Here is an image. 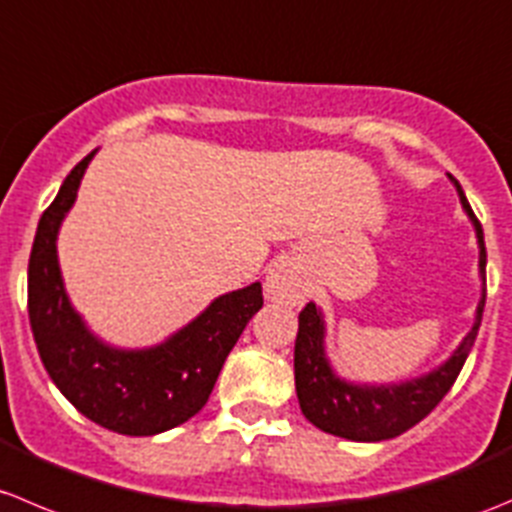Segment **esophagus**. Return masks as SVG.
<instances>
[{
  "instance_id": "esophagus-1",
  "label": "esophagus",
  "mask_w": 512,
  "mask_h": 512,
  "mask_svg": "<svg viewBox=\"0 0 512 512\" xmlns=\"http://www.w3.org/2000/svg\"><path fill=\"white\" fill-rule=\"evenodd\" d=\"M266 293L271 298H276V301L286 303H298L303 298L301 278H298L296 266L288 258H281V261L273 263V268L266 276Z\"/></svg>"
}]
</instances>
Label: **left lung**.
Instances as JSON below:
<instances>
[{"label": "left lung", "mask_w": 512, "mask_h": 512, "mask_svg": "<svg viewBox=\"0 0 512 512\" xmlns=\"http://www.w3.org/2000/svg\"><path fill=\"white\" fill-rule=\"evenodd\" d=\"M450 181L458 189L460 204H463L468 219L473 221L475 236H478V268L480 281H483V296H480L478 311H475L473 328L460 341L453 356L426 376L403 383H386V386H361V383L343 381L336 376L326 358V346H323L326 323H323L321 308H316L313 301L306 303V308L298 313L293 373H296V393L303 416L313 426L321 428L323 433L358 440V443H378V440L396 438V435L406 433L408 428L421 423L443 401V396L458 378L460 368H463L465 358L473 348L475 336H478L485 308V241L480 221L475 219L463 189L453 176H450Z\"/></svg>", "instance_id": "1"}]
</instances>
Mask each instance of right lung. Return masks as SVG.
<instances>
[{
  "label": "right lung",
  "instance_id": "add662e5",
  "mask_svg": "<svg viewBox=\"0 0 512 512\" xmlns=\"http://www.w3.org/2000/svg\"><path fill=\"white\" fill-rule=\"evenodd\" d=\"M94 154L69 171L39 219L29 256V323L49 378L79 413L114 433L156 435L206 406L226 356L263 306L261 283L219 296L159 346L126 351L96 338L69 301L57 256L59 226Z\"/></svg>",
  "mask_w": 512,
  "mask_h": 512
}]
</instances>
